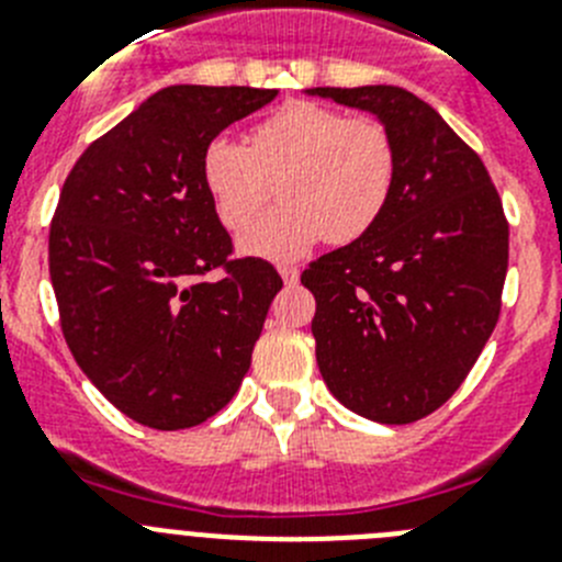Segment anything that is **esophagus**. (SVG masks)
<instances>
[{
	"label": "esophagus",
	"instance_id": "obj_1",
	"mask_svg": "<svg viewBox=\"0 0 562 562\" xmlns=\"http://www.w3.org/2000/svg\"><path fill=\"white\" fill-rule=\"evenodd\" d=\"M278 272H281V278H284V284H297V276H301V270L290 265H281L278 267Z\"/></svg>",
	"mask_w": 562,
	"mask_h": 562
}]
</instances>
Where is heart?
Instances as JSON below:
<instances>
[{"mask_svg": "<svg viewBox=\"0 0 562 562\" xmlns=\"http://www.w3.org/2000/svg\"><path fill=\"white\" fill-rule=\"evenodd\" d=\"M202 182L227 231L250 225L281 193L284 205L261 216L238 245L286 261L321 238L355 241L380 222L394 193L396 148L374 117L292 101L256 123L247 146L213 137L202 151Z\"/></svg>", "mask_w": 562, "mask_h": 562, "instance_id": "obj_1", "label": "heart"}]
</instances>
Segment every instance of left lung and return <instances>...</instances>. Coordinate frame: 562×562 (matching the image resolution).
Listing matches in <instances>:
<instances>
[{"label":"left lung","instance_id":"obj_1","mask_svg":"<svg viewBox=\"0 0 562 562\" xmlns=\"http://www.w3.org/2000/svg\"><path fill=\"white\" fill-rule=\"evenodd\" d=\"M371 112L396 148L391 202L369 233L304 270L317 369L331 394L382 425L441 408L498 324L509 225L479 154L402 87H315Z\"/></svg>","mask_w":562,"mask_h":562}]
</instances>
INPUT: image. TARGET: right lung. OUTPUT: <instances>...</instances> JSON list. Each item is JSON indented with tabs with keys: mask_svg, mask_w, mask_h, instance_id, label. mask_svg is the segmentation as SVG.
Returning a JSON list of instances; mask_svg holds the SVG:
<instances>
[{
	"mask_svg": "<svg viewBox=\"0 0 562 562\" xmlns=\"http://www.w3.org/2000/svg\"><path fill=\"white\" fill-rule=\"evenodd\" d=\"M276 95L160 89L98 137L61 188L49 281L64 340L92 385L146 428H193L225 408L284 286L265 258H231L202 182L207 143Z\"/></svg>",
	"mask_w": 562,
	"mask_h": 562,
	"instance_id": "right-lung-1",
	"label": "right lung"
}]
</instances>
